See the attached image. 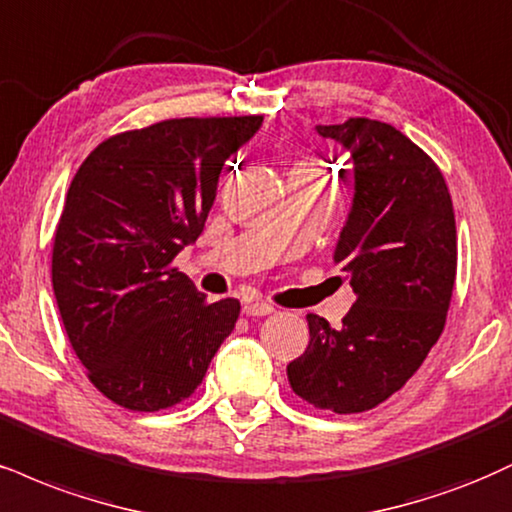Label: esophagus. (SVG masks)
Listing matches in <instances>:
<instances>
[{
	"mask_svg": "<svg viewBox=\"0 0 512 512\" xmlns=\"http://www.w3.org/2000/svg\"><path fill=\"white\" fill-rule=\"evenodd\" d=\"M243 312L248 317H264V315H272L274 305L267 303V300H255V303H248L243 307Z\"/></svg>",
	"mask_w": 512,
	"mask_h": 512,
	"instance_id": "1",
	"label": "esophagus"
}]
</instances>
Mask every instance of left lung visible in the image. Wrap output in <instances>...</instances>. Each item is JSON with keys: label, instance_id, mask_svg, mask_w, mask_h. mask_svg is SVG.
<instances>
[{"label": "left lung", "instance_id": "obj_1", "mask_svg": "<svg viewBox=\"0 0 512 512\" xmlns=\"http://www.w3.org/2000/svg\"><path fill=\"white\" fill-rule=\"evenodd\" d=\"M317 131L353 159L334 260L355 303L338 329L310 312V343L286 372L310 405L353 415L403 389L439 341L458 272L455 212L434 159L391 123L353 116Z\"/></svg>", "mask_w": 512, "mask_h": 512}]
</instances>
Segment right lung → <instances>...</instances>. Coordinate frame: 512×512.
<instances>
[{"mask_svg": "<svg viewBox=\"0 0 512 512\" xmlns=\"http://www.w3.org/2000/svg\"><path fill=\"white\" fill-rule=\"evenodd\" d=\"M262 116H186L102 140L54 231L52 286L73 353L102 396L157 412L190 398L240 315L209 303L176 255L205 229L221 166Z\"/></svg>", "mask_w": 512, "mask_h": 512, "instance_id": "right-lung-1", "label": "right lung"}]
</instances>
